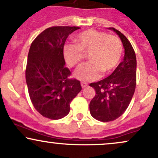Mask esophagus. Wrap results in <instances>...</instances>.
<instances>
[{
	"instance_id": "1",
	"label": "esophagus",
	"mask_w": 158,
	"mask_h": 158,
	"mask_svg": "<svg viewBox=\"0 0 158 158\" xmlns=\"http://www.w3.org/2000/svg\"><path fill=\"white\" fill-rule=\"evenodd\" d=\"M81 86H82V88H85L86 86H88V83L85 82H81Z\"/></svg>"
}]
</instances>
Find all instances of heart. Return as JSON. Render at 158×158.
<instances>
[{
    "label": "heart",
    "mask_w": 158,
    "mask_h": 158,
    "mask_svg": "<svg viewBox=\"0 0 158 158\" xmlns=\"http://www.w3.org/2000/svg\"><path fill=\"white\" fill-rule=\"evenodd\" d=\"M74 44L65 45L63 53L70 67H78L88 53L90 62L76 71L74 76L82 82L98 79L101 73H110L117 67L122 55V43L116 36L103 31L88 29L76 34Z\"/></svg>",
    "instance_id": "obj_1"
}]
</instances>
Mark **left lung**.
Instances as JSON below:
<instances>
[{
    "label": "left lung",
    "mask_w": 158,
    "mask_h": 158,
    "mask_svg": "<svg viewBox=\"0 0 158 158\" xmlns=\"http://www.w3.org/2000/svg\"><path fill=\"white\" fill-rule=\"evenodd\" d=\"M124 48L123 61L110 76L97 82L91 83L95 96L90 102L91 115L103 122L112 121L123 115L131 103L136 85V58L132 45L127 38L116 30Z\"/></svg>",
    "instance_id": "1"
}]
</instances>
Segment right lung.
<instances>
[{"label":"right lung","instance_id":"right-lung-1","mask_svg":"<svg viewBox=\"0 0 158 158\" xmlns=\"http://www.w3.org/2000/svg\"><path fill=\"white\" fill-rule=\"evenodd\" d=\"M79 27L53 26L34 39L27 55L25 78L29 96L35 110L52 120L69 113L70 104L82 90L80 82L69 78L65 67L64 46L66 40Z\"/></svg>","mask_w":158,"mask_h":158}]
</instances>
